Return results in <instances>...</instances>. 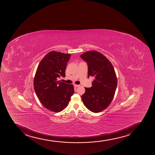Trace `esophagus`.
I'll list each match as a JSON object with an SVG mask.
<instances>
[{
	"label": "esophagus",
	"instance_id": "34e87169",
	"mask_svg": "<svg viewBox=\"0 0 155 155\" xmlns=\"http://www.w3.org/2000/svg\"><path fill=\"white\" fill-rule=\"evenodd\" d=\"M74 86L75 87H78L80 86V85H76V84H74Z\"/></svg>",
	"mask_w": 155,
	"mask_h": 155
}]
</instances>
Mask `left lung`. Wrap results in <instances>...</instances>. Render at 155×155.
I'll return each instance as SVG.
<instances>
[{
	"label": "left lung",
	"instance_id": "left-lung-1",
	"mask_svg": "<svg viewBox=\"0 0 155 155\" xmlns=\"http://www.w3.org/2000/svg\"><path fill=\"white\" fill-rule=\"evenodd\" d=\"M81 58L87 63L88 78L94 77L92 86L85 88L81 100L90 111L100 112L110 104L117 88V79L114 67L106 57L96 51H87Z\"/></svg>",
	"mask_w": 155,
	"mask_h": 155
}]
</instances>
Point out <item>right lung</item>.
Listing matches in <instances>:
<instances>
[{"label": "right lung", "instance_id": "right-lung-1", "mask_svg": "<svg viewBox=\"0 0 155 155\" xmlns=\"http://www.w3.org/2000/svg\"><path fill=\"white\" fill-rule=\"evenodd\" d=\"M71 55L52 51L48 52L40 62L36 71L34 86L41 104L46 109L59 112L68 106L74 87L58 81L65 77V69Z\"/></svg>", "mask_w": 155, "mask_h": 155}]
</instances>
